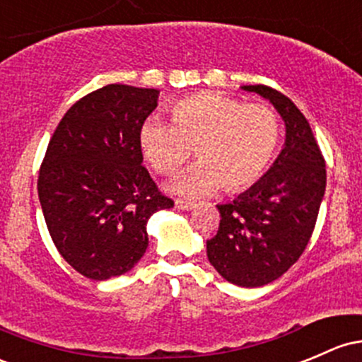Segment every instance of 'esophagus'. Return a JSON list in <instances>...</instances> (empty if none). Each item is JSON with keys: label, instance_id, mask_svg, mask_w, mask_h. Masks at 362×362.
Segmentation results:
<instances>
[{"label": "esophagus", "instance_id": "34e87169", "mask_svg": "<svg viewBox=\"0 0 362 362\" xmlns=\"http://www.w3.org/2000/svg\"><path fill=\"white\" fill-rule=\"evenodd\" d=\"M176 207L181 209V211H189V209L195 207V204H193V202H188V200H182V198H177Z\"/></svg>", "mask_w": 362, "mask_h": 362}]
</instances>
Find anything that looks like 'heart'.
I'll use <instances>...</instances> for the list:
<instances>
[{
  "mask_svg": "<svg viewBox=\"0 0 362 362\" xmlns=\"http://www.w3.org/2000/svg\"><path fill=\"white\" fill-rule=\"evenodd\" d=\"M173 124L145 120L139 146L160 174L180 170L195 148L200 162L173 182L182 195L198 197L217 186L240 192L262 177L279 145L278 114L264 103H247L219 93H197L170 108Z\"/></svg>",
  "mask_w": 362,
  "mask_h": 362,
  "instance_id": "obj_1",
  "label": "heart"
}]
</instances>
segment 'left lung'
<instances>
[{"label": "left lung", "mask_w": 362, "mask_h": 362, "mask_svg": "<svg viewBox=\"0 0 362 362\" xmlns=\"http://www.w3.org/2000/svg\"><path fill=\"white\" fill-rule=\"evenodd\" d=\"M242 89L273 103L285 120V146L250 189L217 205L221 223L207 240V257L226 281L255 288L285 274L305 250L325 197L326 167L309 122L288 96L264 84Z\"/></svg>", "instance_id": "obj_1"}]
</instances>
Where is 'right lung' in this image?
I'll return each instance as SVG.
<instances>
[{"mask_svg":"<svg viewBox=\"0 0 362 362\" xmlns=\"http://www.w3.org/2000/svg\"><path fill=\"white\" fill-rule=\"evenodd\" d=\"M158 89L108 84L81 98L53 133L37 195L60 255L95 281L134 267L151 214L174 207L141 165L139 129Z\"/></svg>","mask_w":362,"mask_h":362,"instance_id":"add662e5","label":"right lung"}]
</instances>
